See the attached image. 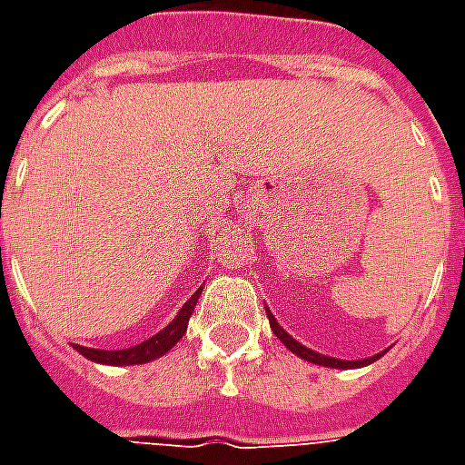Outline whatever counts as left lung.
Listing matches in <instances>:
<instances>
[{
	"mask_svg": "<svg viewBox=\"0 0 465 465\" xmlns=\"http://www.w3.org/2000/svg\"><path fill=\"white\" fill-rule=\"evenodd\" d=\"M266 316H269V323H272V331L276 333V339H279L286 349L292 351V353H296L299 359L309 361V363H319V366H326V369H361V366H369V363H373V361L381 356V353H376V356H371V359H361V361H343V359H331V356H323V353H316V351L306 349V346H302L296 339H292V336L279 326V322L273 319L272 312H266Z\"/></svg>",
	"mask_w": 465,
	"mask_h": 465,
	"instance_id": "8db88e82",
	"label": "left lung"
}]
</instances>
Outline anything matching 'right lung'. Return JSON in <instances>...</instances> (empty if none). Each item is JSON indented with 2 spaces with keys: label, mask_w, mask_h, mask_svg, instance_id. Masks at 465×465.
<instances>
[{
  "label": "right lung",
  "mask_w": 465,
  "mask_h": 465,
  "mask_svg": "<svg viewBox=\"0 0 465 465\" xmlns=\"http://www.w3.org/2000/svg\"><path fill=\"white\" fill-rule=\"evenodd\" d=\"M202 296V286L199 292L193 293L189 302L183 303L179 313L173 316V322L162 329L159 333H153L152 339L146 341L136 343L132 349H122V351H104V349H86V346H76V351L86 356L89 361H96V363H106V366H136V363H149V361L159 359L163 356L166 351H172L183 333H186V326H189V319H192L193 306L199 302Z\"/></svg>",
  "instance_id": "add662e5"
}]
</instances>
